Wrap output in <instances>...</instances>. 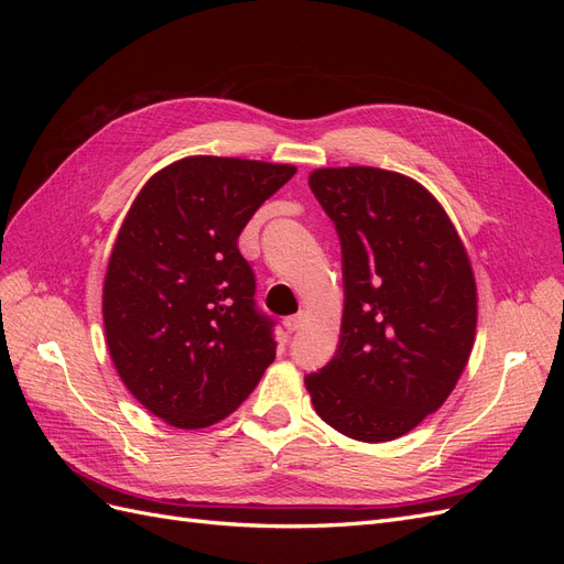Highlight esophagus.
<instances>
[{
  "mask_svg": "<svg viewBox=\"0 0 564 564\" xmlns=\"http://www.w3.org/2000/svg\"><path fill=\"white\" fill-rule=\"evenodd\" d=\"M303 322H305V315H303V313H296V315H289V317L284 319V327H286L289 332H299V329L303 327Z\"/></svg>",
  "mask_w": 564,
  "mask_h": 564,
  "instance_id": "esophagus-1",
  "label": "esophagus"
}]
</instances>
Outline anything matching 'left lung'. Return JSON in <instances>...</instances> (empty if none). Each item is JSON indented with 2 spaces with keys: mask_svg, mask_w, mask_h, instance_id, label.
Segmentation results:
<instances>
[{
  "mask_svg": "<svg viewBox=\"0 0 564 564\" xmlns=\"http://www.w3.org/2000/svg\"><path fill=\"white\" fill-rule=\"evenodd\" d=\"M308 185L340 242L344 319L334 357L305 388L338 433L395 440L437 412L470 357L468 253L437 199L402 174L317 169Z\"/></svg>",
  "mask_w": 564,
  "mask_h": 564,
  "instance_id": "left-lung-1",
  "label": "left lung"
}]
</instances>
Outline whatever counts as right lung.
I'll return each instance as SVG.
<instances>
[{
	"label": "right lung",
	"instance_id": "right-lung-1",
	"mask_svg": "<svg viewBox=\"0 0 564 564\" xmlns=\"http://www.w3.org/2000/svg\"><path fill=\"white\" fill-rule=\"evenodd\" d=\"M296 174L292 164L185 158L131 204L108 263L104 322L119 379L176 429L235 412L275 360L237 237Z\"/></svg>",
	"mask_w": 564,
	"mask_h": 564
}]
</instances>
